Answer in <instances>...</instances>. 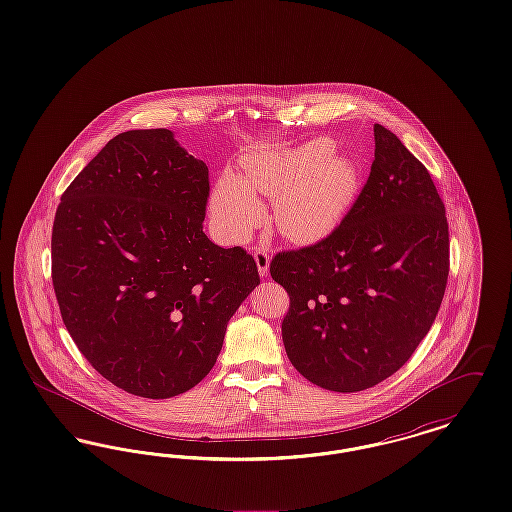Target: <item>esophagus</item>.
<instances>
[{
    "label": "esophagus",
    "instance_id": "obj_1",
    "mask_svg": "<svg viewBox=\"0 0 512 512\" xmlns=\"http://www.w3.org/2000/svg\"><path fill=\"white\" fill-rule=\"evenodd\" d=\"M253 257H255V263H257V268H259V274L265 278L268 274V267H270V257H268L267 249L255 247Z\"/></svg>",
    "mask_w": 512,
    "mask_h": 512
}]
</instances>
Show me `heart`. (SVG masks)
Listing matches in <instances>:
<instances>
[{
	"mask_svg": "<svg viewBox=\"0 0 512 512\" xmlns=\"http://www.w3.org/2000/svg\"><path fill=\"white\" fill-rule=\"evenodd\" d=\"M359 190L357 163L328 138H318L299 147L249 151L240 174H220L209 195V213L220 236L240 244L265 219L257 194L274 195L278 232L295 244H313L340 226Z\"/></svg>",
	"mask_w": 512,
	"mask_h": 512,
	"instance_id": "heart-1",
	"label": "heart"
}]
</instances>
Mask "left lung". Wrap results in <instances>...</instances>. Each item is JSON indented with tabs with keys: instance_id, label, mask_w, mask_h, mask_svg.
Masks as SVG:
<instances>
[{
	"instance_id": "obj_1",
	"label": "left lung",
	"mask_w": 512,
	"mask_h": 512,
	"mask_svg": "<svg viewBox=\"0 0 512 512\" xmlns=\"http://www.w3.org/2000/svg\"><path fill=\"white\" fill-rule=\"evenodd\" d=\"M374 144L365 188L340 226L270 263L290 295L288 359L309 382L340 393L368 390L411 359L449 274V226L430 172L382 124Z\"/></svg>"
}]
</instances>
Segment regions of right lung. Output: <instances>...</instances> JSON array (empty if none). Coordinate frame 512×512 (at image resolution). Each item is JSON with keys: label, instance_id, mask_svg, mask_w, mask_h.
<instances>
[{"label": "right lung", "instance_id": "add662e5", "mask_svg": "<svg viewBox=\"0 0 512 512\" xmlns=\"http://www.w3.org/2000/svg\"><path fill=\"white\" fill-rule=\"evenodd\" d=\"M209 169L167 128L115 136L61 195L51 278L80 353L117 388L167 399L217 363L259 286L242 247L203 232Z\"/></svg>", "mask_w": 512, "mask_h": 512}]
</instances>
